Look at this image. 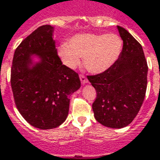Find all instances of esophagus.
<instances>
[{
	"label": "esophagus",
	"instance_id": "1",
	"mask_svg": "<svg viewBox=\"0 0 160 160\" xmlns=\"http://www.w3.org/2000/svg\"><path fill=\"white\" fill-rule=\"evenodd\" d=\"M79 78H80V80H81L82 84H85V83H87V82H88V79H87V78H86L85 76L80 75L79 76Z\"/></svg>",
	"mask_w": 160,
	"mask_h": 160
}]
</instances>
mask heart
<instances>
[{"label": "heart", "mask_w": 160, "mask_h": 160, "mask_svg": "<svg viewBox=\"0 0 160 160\" xmlns=\"http://www.w3.org/2000/svg\"><path fill=\"white\" fill-rule=\"evenodd\" d=\"M123 47L117 34H79L58 48V55L70 69L78 66L81 57L88 72L101 73L116 62Z\"/></svg>", "instance_id": "obj_1"}]
</instances>
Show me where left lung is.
Masks as SVG:
<instances>
[{
	"label": "left lung",
	"instance_id": "left-lung-1",
	"mask_svg": "<svg viewBox=\"0 0 160 160\" xmlns=\"http://www.w3.org/2000/svg\"><path fill=\"white\" fill-rule=\"evenodd\" d=\"M123 45L118 59L102 73L88 76L97 97L92 105L94 118L102 125L121 129L136 117L145 98L148 64L142 45L121 26Z\"/></svg>",
	"mask_w": 160,
	"mask_h": 160
}]
</instances>
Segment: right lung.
Here are the masks:
<instances>
[{"label": "right lung", "instance_id": "add662e5", "mask_svg": "<svg viewBox=\"0 0 160 160\" xmlns=\"http://www.w3.org/2000/svg\"><path fill=\"white\" fill-rule=\"evenodd\" d=\"M53 31L51 25H42L22 41L11 70L16 107L28 123L40 129H53L66 121L69 97L81 87L78 74L59 59Z\"/></svg>", "mask_w": 160, "mask_h": 160}]
</instances>
